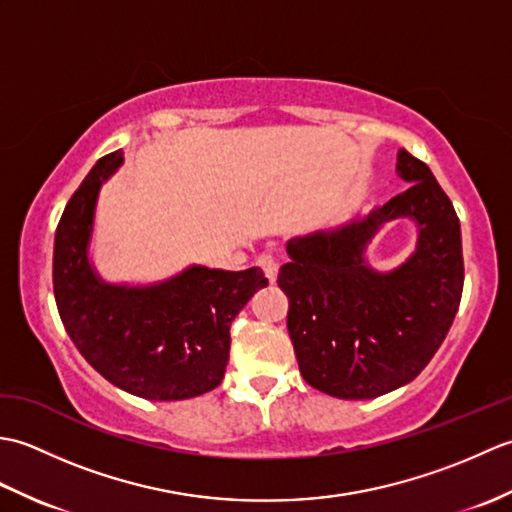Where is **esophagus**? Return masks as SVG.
<instances>
[{
    "mask_svg": "<svg viewBox=\"0 0 512 512\" xmlns=\"http://www.w3.org/2000/svg\"><path fill=\"white\" fill-rule=\"evenodd\" d=\"M257 266L264 270V275H266V279L270 281V284H275V281H277V270H279V264L275 262V257L273 255H259Z\"/></svg>",
    "mask_w": 512,
    "mask_h": 512,
    "instance_id": "1",
    "label": "esophagus"
}]
</instances>
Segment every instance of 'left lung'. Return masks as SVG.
<instances>
[{
  "instance_id": "left-lung-1",
  "label": "left lung",
  "mask_w": 512,
  "mask_h": 512,
  "mask_svg": "<svg viewBox=\"0 0 512 512\" xmlns=\"http://www.w3.org/2000/svg\"><path fill=\"white\" fill-rule=\"evenodd\" d=\"M396 171L407 191L334 231L290 239V262L277 277L299 372L334 398H376L411 383L438 352L462 299V233L451 200L405 149ZM398 216L417 224V250L380 274L364 250Z\"/></svg>"
}]
</instances>
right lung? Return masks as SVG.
I'll use <instances>...</instances> for the list:
<instances>
[{"label":"right lung","instance_id":"1","mask_svg":"<svg viewBox=\"0 0 512 512\" xmlns=\"http://www.w3.org/2000/svg\"><path fill=\"white\" fill-rule=\"evenodd\" d=\"M121 165V149L103 156L61 215L52 255L59 317L85 361L127 394L202 396L222 383L231 323L268 279L262 268L193 264L158 284H107L90 262V239L99 191Z\"/></svg>","mask_w":512,"mask_h":512}]
</instances>
